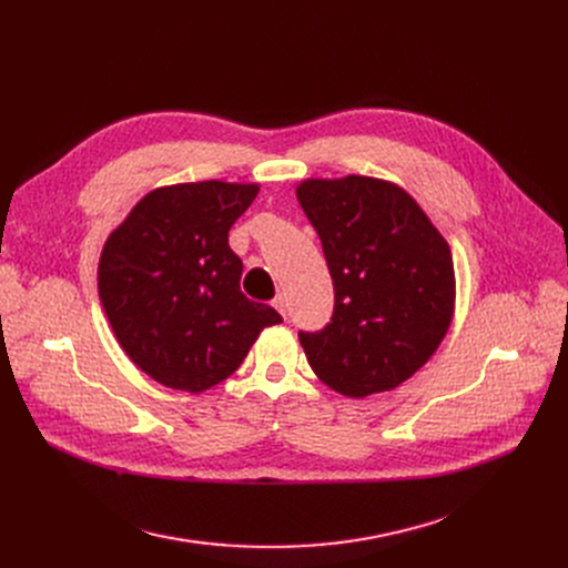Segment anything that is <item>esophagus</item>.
<instances>
[{
    "label": "esophagus",
    "instance_id": "esophagus-1",
    "mask_svg": "<svg viewBox=\"0 0 568 568\" xmlns=\"http://www.w3.org/2000/svg\"><path fill=\"white\" fill-rule=\"evenodd\" d=\"M274 306H276V311L285 317V315H287V296H285V294H278L276 300H274Z\"/></svg>",
    "mask_w": 568,
    "mask_h": 568
}]
</instances>
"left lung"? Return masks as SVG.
Instances as JSON below:
<instances>
[{"label": "left lung", "instance_id": "left-lung-1", "mask_svg": "<svg viewBox=\"0 0 568 568\" xmlns=\"http://www.w3.org/2000/svg\"><path fill=\"white\" fill-rule=\"evenodd\" d=\"M334 281V315L300 332L313 373L349 398L392 392L449 332L452 248L416 200L375 176L306 179L296 186Z\"/></svg>", "mask_w": 568, "mask_h": 568}]
</instances>
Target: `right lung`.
I'll use <instances>...</instances> for the list:
<instances>
[{
	"label": "right lung",
	"mask_w": 568,
	"mask_h": 568,
	"mask_svg": "<svg viewBox=\"0 0 568 568\" xmlns=\"http://www.w3.org/2000/svg\"><path fill=\"white\" fill-rule=\"evenodd\" d=\"M257 184L219 179L146 193L108 236L99 296L129 359L170 389L200 394L230 377L266 326L283 322L239 290L227 232Z\"/></svg>",
	"instance_id": "right-lung-1"
}]
</instances>
